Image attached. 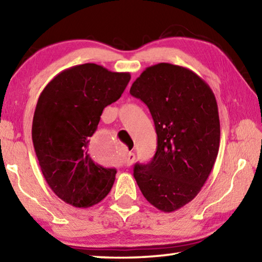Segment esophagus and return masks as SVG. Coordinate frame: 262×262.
<instances>
[{"label":"esophagus","instance_id":"34e87169","mask_svg":"<svg viewBox=\"0 0 262 262\" xmlns=\"http://www.w3.org/2000/svg\"><path fill=\"white\" fill-rule=\"evenodd\" d=\"M134 162H135V154L134 152H128L127 158H126V165L132 166L133 163H134Z\"/></svg>","mask_w":262,"mask_h":262}]
</instances>
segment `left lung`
Returning a JSON list of instances; mask_svg holds the SVG:
<instances>
[{
	"label": "left lung",
	"mask_w": 262,
	"mask_h": 262,
	"mask_svg": "<svg viewBox=\"0 0 262 262\" xmlns=\"http://www.w3.org/2000/svg\"><path fill=\"white\" fill-rule=\"evenodd\" d=\"M129 92L148 106L157 133L156 154L136 164L134 178L154 207L178 210L200 192L219 154L214 92L192 70L165 62L145 69Z\"/></svg>",
	"instance_id": "1"
}]
</instances>
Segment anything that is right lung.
Returning <instances> with one entry per match:
<instances>
[{
	"label": "right lung",
	"mask_w": 262,
	"mask_h": 262,
	"mask_svg": "<svg viewBox=\"0 0 262 262\" xmlns=\"http://www.w3.org/2000/svg\"><path fill=\"white\" fill-rule=\"evenodd\" d=\"M129 73L84 63L57 74L39 96L32 141L48 186L62 201L89 208L110 193L117 170L95 163L94 134L107 105L120 98Z\"/></svg>",
	"instance_id": "1"
}]
</instances>
